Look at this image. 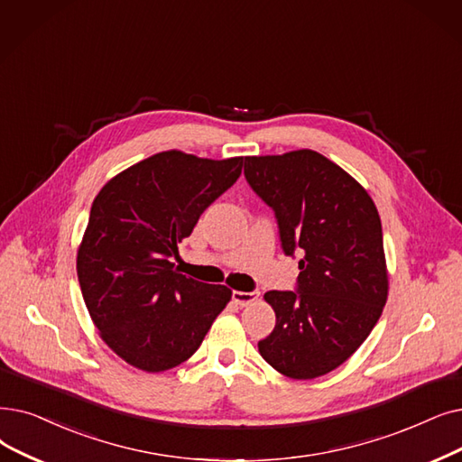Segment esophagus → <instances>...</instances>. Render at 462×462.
<instances>
[{"label":"esophagus","mask_w":462,"mask_h":462,"mask_svg":"<svg viewBox=\"0 0 462 462\" xmlns=\"http://www.w3.org/2000/svg\"><path fill=\"white\" fill-rule=\"evenodd\" d=\"M258 298V292H242V291H234L232 292V300L237 306H247Z\"/></svg>","instance_id":"34e87169"}]
</instances>
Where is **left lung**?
<instances>
[{
	"label": "left lung",
	"mask_w": 462,
	"mask_h": 462,
	"mask_svg": "<svg viewBox=\"0 0 462 462\" xmlns=\"http://www.w3.org/2000/svg\"><path fill=\"white\" fill-rule=\"evenodd\" d=\"M245 179L273 209L281 249L300 254L296 291H268L275 328L258 342L266 363L292 379L344 365L387 302L383 230L368 192L310 149L247 156Z\"/></svg>",
	"instance_id": "left-lung-1"
}]
</instances>
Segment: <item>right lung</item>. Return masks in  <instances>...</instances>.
<instances>
[{
	"instance_id": "right-lung-1",
	"label": "right lung",
	"mask_w": 462,
	"mask_h": 462,
	"mask_svg": "<svg viewBox=\"0 0 462 462\" xmlns=\"http://www.w3.org/2000/svg\"><path fill=\"white\" fill-rule=\"evenodd\" d=\"M244 156L166 151L113 177L96 196L77 275L104 342L145 372L175 368L202 346L232 296L173 268L177 245L242 175Z\"/></svg>"
}]
</instances>
